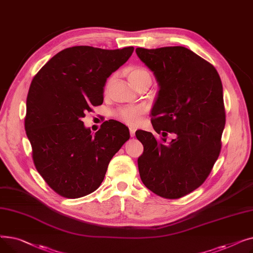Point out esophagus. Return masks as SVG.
<instances>
[{"label":"esophagus","instance_id":"34e87169","mask_svg":"<svg viewBox=\"0 0 253 253\" xmlns=\"http://www.w3.org/2000/svg\"><path fill=\"white\" fill-rule=\"evenodd\" d=\"M135 128L134 127H130L129 128V132H130V136H132V137H133L134 135H135Z\"/></svg>","mask_w":253,"mask_h":253}]
</instances>
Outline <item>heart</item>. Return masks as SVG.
<instances>
[{
  "instance_id": "heart-1",
  "label": "heart",
  "mask_w": 253,
  "mask_h": 253,
  "mask_svg": "<svg viewBox=\"0 0 253 253\" xmlns=\"http://www.w3.org/2000/svg\"><path fill=\"white\" fill-rule=\"evenodd\" d=\"M128 79L134 87H137L142 83H151L152 81L150 72L142 66H132L130 68L128 71ZM141 114L142 110L140 108H127L119 111L118 118L129 124H136L139 121Z\"/></svg>"
}]
</instances>
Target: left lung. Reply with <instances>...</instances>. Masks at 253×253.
I'll use <instances>...</instances> for the list:
<instances>
[{
    "label": "left lung",
    "mask_w": 253,
    "mask_h": 253,
    "mask_svg": "<svg viewBox=\"0 0 253 253\" xmlns=\"http://www.w3.org/2000/svg\"><path fill=\"white\" fill-rule=\"evenodd\" d=\"M135 52L159 85L151 111L157 134L135 132L143 145L139 175L156 195L178 199L200 187L219 156L225 124L222 84L214 66L185 47ZM168 131L174 140H167Z\"/></svg>",
    "instance_id": "8db88e82"
}]
</instances>
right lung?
<instances>
[{"mask_svg": "<svg viewBox=\"0 0 253 253\" xmlns=\"http://www.w3.org/2000/svg\"><path fill=\"white\" fill-rule=\"evenodd\" d=\"M133 50L66 48L33 79L24 128L38 172L62 197L94 192L112 158L130 137L128 127L116 120L105 121L93 134L82 119L92 106L102 103L106 80Z\"/></svg>", "mask_w": 253, "mask_h": 253, "instance_id": "obj_1", "label": "right lung"}]
</instances>
